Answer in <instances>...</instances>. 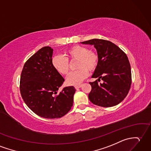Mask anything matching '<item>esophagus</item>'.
Here are the masks:
<instances>
[{
	"label": "esophagus",
	"mask_w": 151,
	"mask_h": 151,
	"mask_svg": "<svg viewBox=\"0 0 151 151\" xmlns=\"http://www.w3.org/2000/svg\"><path fill=\"white\" fill-rule=\"evenodd\" d=\"M82 86V85H81V84H80V85H78V86H76L75 87V89H79V88H80V87H81Z\"/></svg>",
	"instance_id": "obj_1"
}]
</instances>
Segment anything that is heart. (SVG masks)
<instances>
[{
    "instance_id": "1",
    "label": "heart",
    "mask_w": 151,
    "mask_h": 151,
    "mask_svg": "<svg viewBox=\"0 0 151 151\" xmlns=\"http://www.w3.org/2000/svg\"><path fill=\"white\" fill-rule=\"evenodd\" d=\"M99 55L93 50L80 45H75L68 49L64 57L57 55L52 58V67L60 74L67 75L69 71V62L76 60V71L68 76L66 81L69 85H78L88 76V71L93 72L99 64Z\"/></svg>"
}]
</instances>
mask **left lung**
I'll use <instances>...</instances> for the list:
<instances>
[{"mask_svg":"<svg viewBox=\"0 0 151 151\" xmlns=\"http://www.w3.org/2000/svg\"><path fill=\"white\" fill-rule=\"evenodd\" d=\"M94 45L99 55V64L89 82L91 91L89 99L96 106L109 107L116 106L127 95L132 82L130 63L127 55L116 45L103 39L89 40L81 42ZM103 80L99 84L100 79Z\"/></svg>","mask_w":151,"mask_h":151,"instance_id":"obj_1","label":"left lung"}]
</instances>
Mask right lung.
<instances>
[{"mask_svg": "<svg viewBox=\"0 0 151 151\" xmlns=\"http://www.w3.org/2000/svg\"><path fill=\"white\" fill-rule=\"evenodd\" d=\"M53 50L42 47L24 65L20 80V91L24 102L39 116L58 118L71 109L75 89L65 87L58 93L64 79L52 67Z\"/></svg>", "mask_w": 151, "mask_h": 151, "instance_id": "obj_1", "label": "right lung"}]
</instances>
